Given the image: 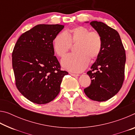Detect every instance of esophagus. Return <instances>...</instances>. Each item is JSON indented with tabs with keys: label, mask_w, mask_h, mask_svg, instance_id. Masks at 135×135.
Segmentation results:
<instances>
[{
	"label": "esophagus",
	"mask_w": 135,
	"mask_h": 135,
	"mask_svg": "<svg viewBox=\"0 0 135 135\" xmlns=\"http://www.w3.org/2000/svg\"><path fill=\"white\" fill-rule=\"evenodd\" d=\"M70 75H71L73 77H79L80 75L77 74H73V73H70Z\"/></svg>",
	"instance_id": "1"
}]
</instances>
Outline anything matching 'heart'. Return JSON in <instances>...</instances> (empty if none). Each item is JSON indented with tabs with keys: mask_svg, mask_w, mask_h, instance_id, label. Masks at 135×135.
<instances>
[{
	"mask_svg": "<svg viewBox=\"0 0 135 135\" xmlns=\"http://www.w3.org/2000/svg\"><path fill=\"white\" fill-rule=\"evenodd\" d=\"M72 43H77V53L68 55L61 61V64L65 69L71 71L81 72L88 66L90 58L95 59L99 55L102 39L98 32L78 26L65 33H58L54 38L52 46L57 55L63 57L71 48Z\"/></svg>",
	"mask_w": 135,
	"mask_h": 135,
	"instance_id": "obj_1",
	"label": "heart"
}]
</instances>
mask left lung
Returning <instances> with one entry per match:
<instances>
[{
	"instance_id": "8db88e82",
	"label": "left lung",
	"mask_w": 135,
	"mask_h": 135,
	"mask_svg": "<svg viewBox=\"0 0 135 135\" xmlns=\"http://www.w3.org/2000/svg\"><path fill=\"white\" fill-rule=\"evenodd\" d=\"M90 24L101 36L102 47L91 70L87 73L92 80L90 85L84 92L93 100L105 101L117 94L123 85L126 59L125 50L115 30L102 22L93 21Z\"/></svg>"
}]
</instances>
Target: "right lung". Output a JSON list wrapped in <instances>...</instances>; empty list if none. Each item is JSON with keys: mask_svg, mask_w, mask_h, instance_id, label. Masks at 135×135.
Instances as JSON below:
<instances>
[{"mask_svg": "<svg viewBox=\"0 0 135 135\" xmlns=\"http://www.w3.org/2000/svg\"><path fill=\"white\" fill-rule=\"evenodd\" d=\"M59 24H38L18 38L12 52L15 84L27 99L37 104L49 103L60 92L63 77L54 56L52 43L64 28Z\"/></svg>", "mask_w": 135, "mask_h": 135, "instance_id": "right-lung-1", "label": "right lung"}]
</instances>
